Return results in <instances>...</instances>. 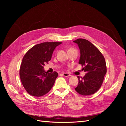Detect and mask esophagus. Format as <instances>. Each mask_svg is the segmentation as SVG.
Wrapping results in <instances>:
<instances>
[{
  "label": "esophagus",
  "instance_id": "34e87169",
  "mask_svg": "<svg viewBox=\"0 0 126 126\" xmlns=\"http://www.w3.org/2000/svg\"><path fill=\"white\" fill-rule=\"evenodd\" d=\"M63 75L64 76V77H70V76H71V75H70L69 74L66 73V72H64V73H63Z\"/></svg>",
  "mask_w": 126,
  "mask_h": 126
}]
</instances>
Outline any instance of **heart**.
<instances>
[{
	"instance_id": "obj_1",
	"label": "heart",
	"mask_w": 126,
	"mask_h": 126,
	"mask_svg": "<svg viewBox=\"0 0 126 126\" xmlns=\"http://www.w3.org/2000/svg\"><path fill=\"white\" fill-rule=\"evenodd\" d=\"M75 50V49H70L69 50Z\"/></svg>"
}]
</instances>
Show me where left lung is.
<instances>
[{"label": "left lung", "mask_w": 126, "mask_h": 126, "mask_svg": "<svg viewBox=\"0 0 126 126\" xmlns=\"http://www.w3.org/2000/svg\"><path fill=\"white\" fill-rule=\"evenodd\" d=\"M74 43L78 46L80 53L79 63L84 66L82 70L86 73L83 77L77 76L79 81L75 89L83 96L94 94L99 89L107 72L104 57L88 40L79 38Z\"/></svg>", "instance_id": "left-lung-1"}]
</instances>
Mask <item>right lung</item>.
<instances>
[{"mask_svg":"<svg viewBox=\"0 0 126 126\" xmlns=\"http://www.w3.org/2000/svg\"><path fill=\"white\" fill-rule=\"evenodd\" d=\"M58 42L43 43L34 46L24 56L20 68L22 84L29 94L40 97L47 94L54 86L58 74L48 73L44 69L46 63L51 59Z\"/></svg>","mask_w":126,"mask_h":126,"instance_id":"right-lung-1","label":"right lung"}]
</instances>
